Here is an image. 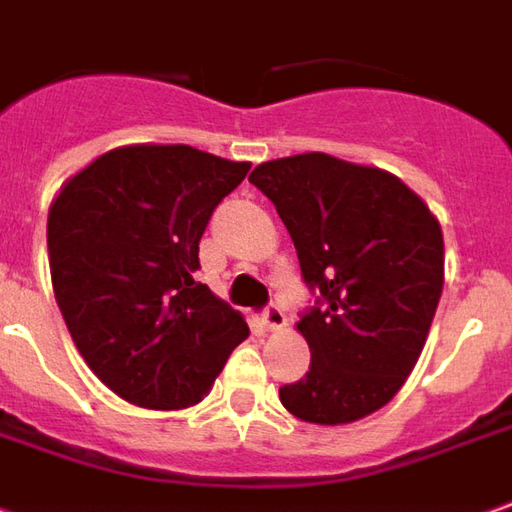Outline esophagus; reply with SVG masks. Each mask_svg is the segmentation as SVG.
<instances>
[{
	"label": "esophagus",
	"mask_w": 512,
	"mask_h": 512,
	"mask_svg": "<svg viewBox=\"0 0 512 512\" xmlns=\"http://www.w3.org/2000/svg\"><path fill=\"white\" fill-rule=\"evenodd\" d=\"M262 322L267 325V331H281L286 325L284 308L278 306V303H270V306L262 311Z\"/></svg>",
	"instance_id": "obj_1"
}]
</instances>
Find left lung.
<instances>
[{"instance_id": "8db88e82", "label": "left lung", "mask_w": 512, "mask_h": 512, "mask_svg": "<svg viewBox=\"0 0 512 512\" xmlns=\"http://www.w3.org/2000/svg\"><path fill=\"white\" fill-rule=\"evenodd\" d=\"M250 184L295 242L314 306L300 314L311 366L281 402L311 424L383 408L422 355L444 289V237L413 190L331 154L262 162Z\"/></svg>"}]
</instances>
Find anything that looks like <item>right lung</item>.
<instances>
[{"label": "right lung", "instance_id": "1", "mask_svg": "<svg viewBox=\"0 0 512 512\" xmlns=\"http://www.w3.org/2000/svg\"><path fill=\"white\" fill-rule=\"evenodd\" d=\"M192 146H123L65 181L49 209V267L93 375L132 405L204 400L248 325L195 281L215 206L248 176Z\"/></svg>", "mask_w": 512, "mask_h": 512}]
</instances>
